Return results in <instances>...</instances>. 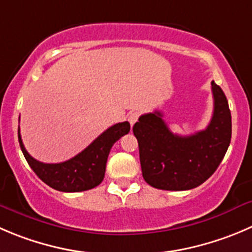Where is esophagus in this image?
<instances>
[{"label": "esophagus", "instance_id": "obj_1", "mask_svg": "<svg viewBox=\"0 0 252 252\" xmlns=\"http://www.w3.org/2000/svg\"><path fill=\"white\" fill-rule=\"evenodd\" d=\"M138 116H140V114H138L137 111H132L128 114L127 120H128V122L131 124V126H133V125H135V122L138 120Z\"/></svg>", "mask_w": 252, "mask_h": 252}]
</instances>
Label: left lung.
Here are the masks:
<instances>
[{"label":"left lung","mask_w":252,"mask_h":252,"mask_svg":"<svg viewBox=\"0 0 252 252\" xmlns=\"http://www.w3.org/2000/svg\"><path fill=\"white\" fill-rule=\"evenodd\" d=\"M214 111L207 128L190 136L174 135L155 111L133 125L143 179L163 190H188L204 183L219 167L231 140L226 96L212 81Z\"/></svg>","instance_id":"obj_1"}]
</instances>
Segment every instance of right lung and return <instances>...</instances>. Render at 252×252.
Returning a JSON list of instances; mask_svg holds the SVG:
<instances>
[{
	"instance_id": "add662e5",
	"label": "right lung",
	"mask_w": 252,
	"mask_h": 252,
	"mask_svg": "<svg viewBox=\"0 0 252 252\" xmlns=\"http://www.w3.org/2000/svg\"><path fill=\"white\" fill-rule=\"evenodd\" d=\"M128 132L130 124L127 121L114 125L95 138L85 150L62 163H43L34 159L23 146L20 130L18 141L30 167L45 184L56 190L74 193L89 190L101 183L110 150L117 140Z\"/></svg>"
}]
</instances>
